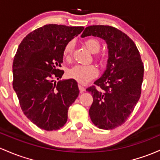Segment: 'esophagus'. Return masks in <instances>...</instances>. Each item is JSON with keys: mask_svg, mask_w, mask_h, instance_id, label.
<instances>
[{"mask_svg": "<svg viewBox=\"0 0 160 160\" xmlns=\"http://www.w3.org/2000/svg\"><path fill=\"white\" fill-rule=\"evenodd\" d=\"M78 87H79V89H80V92H83L84 91H85V88H84L83 86L78 85Z\"/></svg>", "mask_w": 160, "mask_h": 160, "instance_id": "esophagus-1", "label": "esophagus"}]
</instances>
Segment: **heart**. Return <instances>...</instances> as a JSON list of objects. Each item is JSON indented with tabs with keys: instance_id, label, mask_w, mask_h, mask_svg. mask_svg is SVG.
<instances>
[{
	"instance_id": "b5f03b06",
	"label": "heart",
	"mask_w": 160,
	"mask_h": 160,
	"mask_svg": "<svg viewBox=\"0 0 160 160\" xmlns=\"http://www.w3.org/2000/svg\"><path fill=\"white\" fill-rule=\"evenodd\" d=\"M87 48L92 53H96L99 51L101 44L99 40L96 38H89L84 42ZM74 42L70 41L66 44L63 50L64 57L67 60H71L72 54L74 48ZM95 59L99 62H103L105 61V55L102 54H97L95 55ZM99 71L97 68L93 64L89 65H76L71 68L68 72V75L70 78L75 80L78 83L86 84L89 83L90 80L97 77Z\"/></svg>"
}]
</instances>
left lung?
Wrapping results in <instances>:
<instances>
[{
    "label": "left lung",
    "mask_w": 160,
    "mask_h": 160,
    "mask_svg": "<svg viewBox=\"0 0 160 160\" xmlns=\"http://www.w3.org/2000/svg\"><path fill=\"white\" fill-rule=\"evenodd\" d=\"M88 36L103 38L108 48L106 71L87 89L93 98L89 116L99 128L115 129L128 120L140 99L144 67L133 40L117 28L90 26L81 36Z\"/></svg>",
    "instance_id": "8db88e82"
}]
</instances>
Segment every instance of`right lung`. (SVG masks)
Masks as SVG:
<instances>
[{"mask_svg":"<svg viewBox=\"0 0 160 160\" xmlns=\"http://www.w3.org/2000/svg\"><path fill=\"white\" fill-rule=\"evenodd\" d=\"M83 26L48 24L22 39L13 62V87L21 109L32 122L45 131L60 129L68 120L69 107L79 89L73 79L58 82L64 71L63 50Z\"/></svg>","mask_w":160,"mask_h":160,"instance_id":"1","label":"right lung"}]
</instances>
